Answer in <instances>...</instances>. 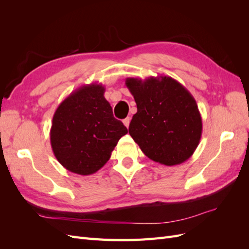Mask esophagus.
Here are the masks:
<instances>
[{
    "label": "esophagus",
    "instance_id": "1",
    "mask_svg": "<svg viewBox=\"0 0 249 249\" xmlns=\"http://www.w3.org/2000/svg\"><path fill=\"white\" fill-rule=\"evenodd\" d=\"M124 124L126 126V127H129V125H130V123H131V118L130 117H126L125 119H124Z\"/></svg>",
    "mask_w": 249,
    "mask_h": 249
}]
</instances>
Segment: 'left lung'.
I'll return each instance as SVG.
<instances>
[{
  "instance_id": "1",
  "label": "left lung",
  "mask_w": 249,
  "mask_h": 249,
  "mask_svg": "<svg viewBox=\"0 0 249 249\" xmlns=\"http://www.w3.org/2000/svg\"><path fill=\"white\" fill-rule=\"evenodd\" d=\"M125 85L137 105L129 133L143 154L167 166L189 159L202 132L201 116L192 94L167 76L127 78Z\"/></svg>"
}]
</instances>
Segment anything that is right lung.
<instances>
[{
  "mask_svg": "<svg viewBox=\"0 0 249 249\" xmlns=\"http://www.w3.org/2000/svg\"><path fill=\"white\" fill-rule=\"evenodd\" d=\"M104 93L102 84L82 86L59 105L53 116V153L65 169L80 176L101 169L127 133L124 124L113 116Z\"/></svg>",
  "mask_w": 249,
  "mask_h": 249,
  "instance_id": "obj_1",
  "label": "right lung"
}]
</instances>
